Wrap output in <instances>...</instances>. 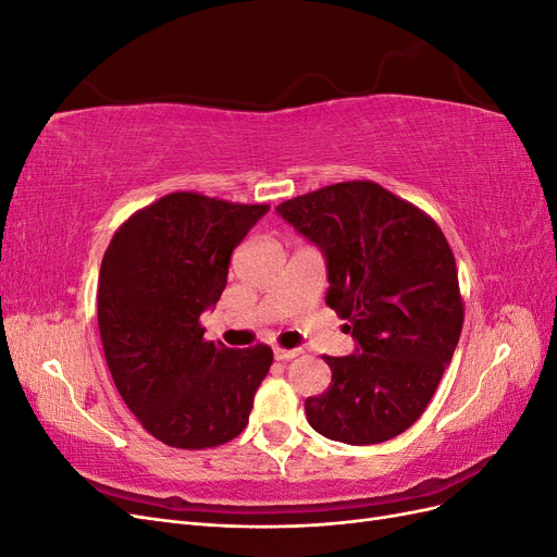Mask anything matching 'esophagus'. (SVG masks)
<instances>
[{"label":"esophagus","instance_id":"34e87169","mask_svg":"<svg viewBox=\"0 0 557 557\" xmlns=\"http://www.w3.org/2000/svg\"><path fill=\"white\" fill-rule=\"evenodd\" d=\"M299 356H301V348H281V346L274 348V358L281 360V362H288V360L299 358Z\"/></svg>","mask_w":557,"mask_h":557}]
</instances>
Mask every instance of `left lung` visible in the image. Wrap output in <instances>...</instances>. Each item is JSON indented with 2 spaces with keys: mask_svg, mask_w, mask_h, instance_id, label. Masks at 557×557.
Returning <instances> with one entry per match:
<instances>
[{
  "mask_svg": "<svg viewBox=\"0 0 557 557\" xmlns=\"http://www.w3.org/2000/svg\"><path fill=\"white\" fill-rule=\"evenodd\" d=\"M276 213L323 250L325 301L358 344L352 356H323L332 383L305 401L309 425L352 446L393 440L423 416L462 332L444 232L372 181L327 185Z\"/></svg>",
  "mask_w": 557,
  "mask_h": 557,
  "instance_id": "1",
  "label": "left lung"
}]
</instances>
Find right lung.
<instances>
[{
    "label": "right lung",
    "mask_w": 557,
    "mask_h": 557,
    "mask_svg": "<svg viewBox=\"0 0 557 557\" xmlns=\"http://www.w3.org/2000/svg\"><path fill=\"white\" fill-rule=\"evenodd\" d=\"M269 211L172 193L117 227L99 269L97 323L113 383L166 446L199 450L248 425L274 352L205 342L199 315L227 285L232 250Z\"/></svg>",
    "instance_id": "obj_1"
}]
</instances>
